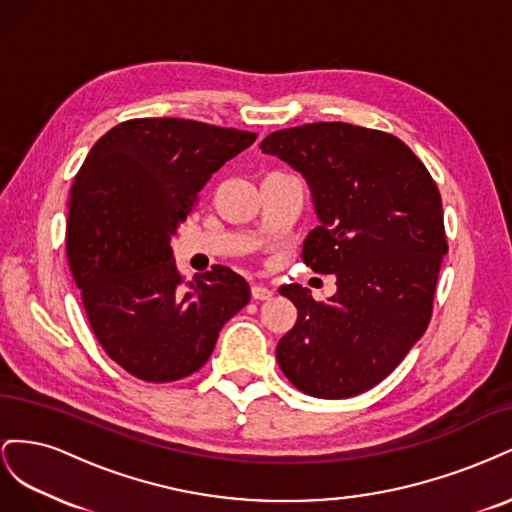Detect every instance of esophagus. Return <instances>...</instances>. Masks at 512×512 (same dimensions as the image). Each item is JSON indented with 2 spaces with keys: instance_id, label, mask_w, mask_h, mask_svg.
<instances>
[{
  "instance_id": "1",
  "label": "esophagus",
  "mask_w": 512,
  "mask_h": 512,
  "mask_svg": "<svg viewBox=\"0 0 512 512\" xmlns=\"http://www.w3.org/2000/svg\"><path fill=\"white\" fill-rule=\"evenodd\" d=\"M271 297H273V290L267 288L265 284H254V286H252V299H256V301H267V299H271Z\"/></svg>"
}]
</instances>
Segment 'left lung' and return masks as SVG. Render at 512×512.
Segmentation results:
<instances>
[{
  "instance_id": "obj_1",
  "label": "left lung",
  "mask_w": 512,
  "mask_h": 512,
  "mask_svg": "<svg viewBox=\"0 0 512 512\" xmlns=\"http://www.w3.org/2000/svg\"><path fill=\"white\" fill-rule=\"evenodd\" d=\"M260 149L305 177L320 226L303 243V262L337 277L329 301L299 284L280 288L299 316L277 344V363L305 395L365 393L431 320L448 252L438 185L397 136L352 123L277 130Z\"/></svg>"
}]
</instances>
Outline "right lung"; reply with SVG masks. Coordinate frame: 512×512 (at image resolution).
<instances>
[{"label":"right lung","instance_id":"add662e5","mask_svg":"<svg viewBox=\"0 0 512 512\" xmlns=\"http://www.w3.org/2000/svg\"><path fill=\"white\" fill-rule=\"evenodd\" d=\"M254 141L192 119H130L91 147L74 177L68 265L100 346L138 380L194 374L250 301L247 282L222 265L183 282L170 239L215 170Z\"/></svg>","mask_w":512,"mask_h":512}]
</instances>
